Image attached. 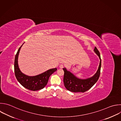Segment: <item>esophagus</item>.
Instances as JSON below:
<instances>
[{
	"label": "esophagus",
	"mask_w": 121,
	"mask_h": 121,
	"mask_svg": "<svg viewBox=\"0 0 121 121\" xmlns=\"http://www.w3.org/2000/svg\"><path fill=\"white\" fill-rule=\"evenodd\" d=\"M63 67H64V66H63V65H62V64H60V66H59V67H60V69H62V68H63Z\"/></svg>",
	"instance_id": "esophagus-1"
}]
</instances>
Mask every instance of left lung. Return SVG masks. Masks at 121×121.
Here are the masks:
<instances>
[{
  "mask_svg": "<svg viewBox=\"0 0 121 121\" xmlns=\"http://www.w3.org/2000/svg\"><path fill=\"white\" fill-rule=\"evenodd\" d=\"M94 51L98 56L100 62L96 73L92 77L86 79H81L77 78L73 73L68 71L66 68H63L64 71L63 82L64 86L68 90L74 93H83L89 90L98 80L100 74L101 60L100 53L95 47Z\"/></svg>",
  "mask_w": 121,
  "mask_h": 121,
  "instance_id": "obj_1",
  "label": "left lung"
}]
</instances>
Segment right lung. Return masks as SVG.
<instances>
[{
    "label": "right lung",
    "instance_id": "1",
    "mask_svg": "<svg viewBox=\"0 0 121 121\" xmlns=\"http://www.w3.org/2000/svg\"><path fill=\"white\" fill-rule=\"evenodd\" d=\"M24 43L19 48L15 56L14 69L16 77L21 85L29 90L37 91L42 89L46 86L50 76L57 69V68L51 69L40 74L34 76H27L22 73L19 68L18 58L20 49Z\"/></svg>",
    "mask_w": 121,
    "mask_h": 121
}]
</instances>
